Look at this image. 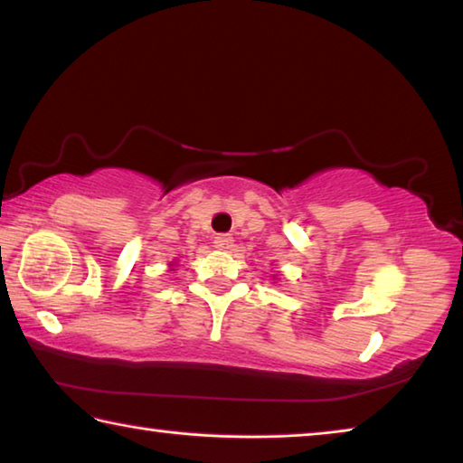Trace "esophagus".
<instances>
[{
    "instance_id": "1",
    "label": "esophagus",
    "mask_w": 463,
    "mask_h": 463,
    "mask_svg": "<svg viewBox=\"0 0 463 463\" xmlns=\"http://www.w3.org/2000/svg\"><path fill=\"white\" fill-rule=\"evenodd\" d=\"M214 247L221 249V250H226L232 247V237L231 234H216L214 237Z\"/></svg>"
}]
</instances>
